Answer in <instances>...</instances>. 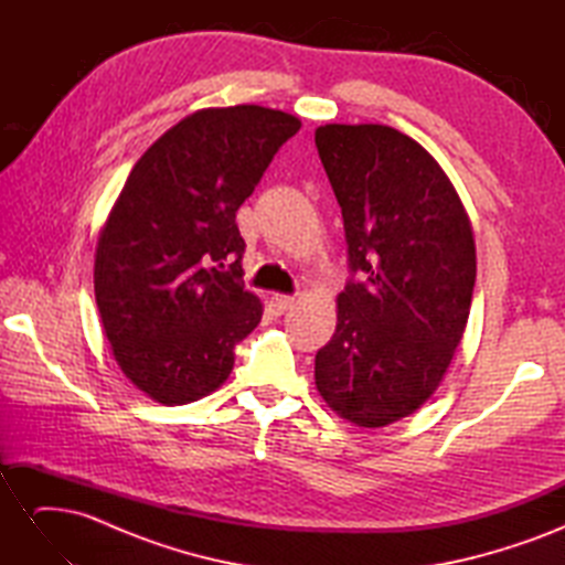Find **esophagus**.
Returning a JSON list of instances; mask_svg holds the SVG:
<instances>
[{"instance_id":"1","label":"esophagus","mask_w":565,"mask_h":565,"mask_svg":"<svg viewBox=\"0 0 565 565\" xmlns=\"http://www.w3.org/2000/svg\"><path fill=\"white\" fill-rule=\"evenodd\" d=\"M270 306H273V311H276V313H285V311H289L295 306V297L276 295V297L270 299Z\"/></svg>"}]
</instances>
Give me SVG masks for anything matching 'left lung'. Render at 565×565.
Wrapping results in <instances>:
<instances>
[{"label": "left lung", "instance_id": "8db88e82", "mask_svg": "<svg viewBox=\"0 0 565 565\" xmlns=\"http://www.w3.org/2000/svg\"><path fill=\"white\" fill-rule=\"evenodd\" d=\"M344 216L349 280L316 353L334 413L377 429L431 398L465 334L476 282L471 221L440 164L386 125L316 129Z\"/></svg>", "mask_w": 565, "mask_h": 565}]
</instances>
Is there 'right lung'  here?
Returning a JSON list of instances; mask_svg holds the SVG:
<instances>
[{
    "mask_svg": "<svg viewBox=\"0 0 565 565\" xmlns=\"http://www.w3.org/2000/svg\"><path fill=\"white\" fill-rule=\"evenodd\" d=\"M299 127L262 106L204 108L134 164L98 235L94 292L117 365L152 401L183 405L218 388L259 324L235 212Z\"/></svg>",
    "mask_w": 565,
    "mask_h": 565,
    "instance_id": "right-lung-1",
    "label": "right lung"
}]
</instances>
